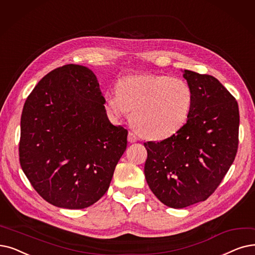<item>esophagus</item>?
Instances as JSON below:
<instances>
[{
  "label": "esophagus",
  "instance_id": "1",
  "mask_svg": "<svg viewBox=\"0 0 255 255\" xmlns=\"http://www.w3.org/2000/svg\"><path fill=\"white\" fill-rule=\"evenodd\" d=\"M137 136L134 134V133H132V132H129L128 133V141H130V142H135V141H137Z\"/></svg>",
  "mask_w": 255,
  "mask_h": 255
}]
</instances>
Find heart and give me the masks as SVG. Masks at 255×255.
<instances>
[{"label": "heart", "mask_w": 255, "mask_h": 255, "mask_svg": "<svg viewBox=\"0 0 255 255\" xmlns=\"http://www.w3.org/2000/svg\"><path fill=\"white\" fill-rule=\"evenodd\" d=\"M193 105V91L186 81L165 75L127 76L118 92L106 97L107 114L115 119L131 113V123L143 136L168 138L186 123Z\"/></svg>", "instance_id": "heart-1"}]
</instances>
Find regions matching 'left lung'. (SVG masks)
Returning <instances> with one entry per match:
<instances>
[{
    "instance_id": "1",
    "label": "left lung",
    "mask_w": 255,
    "mask_h": 255,
    "mask_svg": "<svg viewBox=\"0 0 255 255\" xmlns=\"http://www.w3.org/2000/svg\"><path fill=\"white\" fill-rule=\"evenodd\" d=\"M182 73L193 91L186 124L169 138L143 143L147 183L158 200L172 208L206 200L231 167L239 143L236 99L213 76Z\"/></svg>"
}]
</instances>
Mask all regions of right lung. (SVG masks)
Listing matches in <instances>:
<instances>
[{
	"instance_id": "add662e5",
	"label": "right lung",
	"mask_w": 255,
	"mask_h": 255,
	"mask_svg": "<svg viewBox=\"0 0 255 255\" xmlns=\"http://www.w3.org/2000/svg\"><path fill=\"white\" fill-rule=\"evenodd\" d=\"M104 104L96 75L78 64L50 72L27 98L19 161L49 203L81 209L108 190L128 131L110 123Z\"/></svg>"
}]
</instances>
